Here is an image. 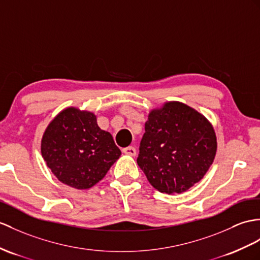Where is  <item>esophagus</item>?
I'll return each mask as SVG.
<instances>
[{"mask_svg": "<svg viewBox=\"0 0 260 260\" xmlns=\"http://www.w3.org/2000/svg\"><path fill=\"white\" fill-rule=\"evenodd\" d=\"M122 151H123L124 154H128V155H131V156H136V154H137L136 148H134V147H126Z\"/></svg>", "mask_w": 260, "mask_h": 260, "instance_id": "obj_1", "label": "esophagus"}]
</instances>
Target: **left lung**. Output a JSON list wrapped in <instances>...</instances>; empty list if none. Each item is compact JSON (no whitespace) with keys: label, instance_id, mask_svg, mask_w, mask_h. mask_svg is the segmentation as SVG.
<instances>
[{"label":"left lung","instance_id":"left-lung-1","mask_svg":"<svg viewBox=\"0 0 260 260\" xmlns=\"http://www.w3.org/2000/svg\"><path fill=\"white\" fill-rule=\"evenodd\" d=\"M139 150L138 166L150 184L161 193L180 194L203 179L215 159L217 140L202 113L169 101L150 111Z\"/></svg>","mask_w":260,"mask_h":260}]
</instances>
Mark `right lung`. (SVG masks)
<instances>
[{"instance_id": "1", "label": "right lung", "mask_w": 260, "mask_h": 260, "mask_svg": "<svg viewBox=\"0 0 260 260\" xmlns=\"http://www.w3.org/2000/svg\"><path fill=\"white\" fill-rule=\"evenodd\" d=\"M42 156L64 184L87 189L105 178L121 151L101 130L94 113L69 107L49 122L41 142Z\"/></svg>"}]
</instances>
